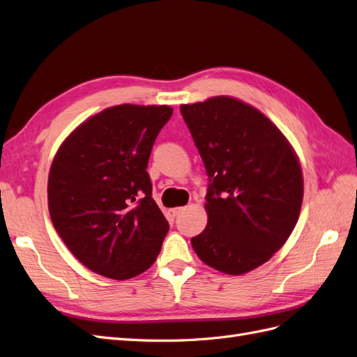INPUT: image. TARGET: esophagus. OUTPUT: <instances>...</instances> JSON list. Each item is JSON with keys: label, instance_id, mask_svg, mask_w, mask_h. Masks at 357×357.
I'll return each mask as SVG.
<instances>
[{"label": "esophagus", "instance_id": "1", "mask_svg": "<svg viewBox=\"0 0 357 357\" xmlns=\"http://www.w3.org/2000/svg\"><path fill=\"white\" fill-rule=\"evenodd\" d=\"M182 211H184V208H175V209H172L170 211V213H172V217H176L178 213H181Z\"/></svg>", "mask_w": 357, "mask_h": 357}]
</instances>
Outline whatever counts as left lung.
<instances>
[{
  "label": "left lung",
  "instance_id": "8db88e82",
  "mask_svg": "<svg viewBox=\"0 0 357 357\" xmlns=\"http://www.w3.org/2000/svg\"><path fill=\"white\" fill-rule=\"evenodd\" d=\"M208 173V224L191 245L202 261L242 275L268 261L296 226L303 179L281 131L230 97L182 105Z\"/></svg>",
  "mask_w": 357,
  "mask_h": 357
}]
</instances>
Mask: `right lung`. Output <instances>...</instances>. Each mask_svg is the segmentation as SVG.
Listing matches in <instances>:
<instances>
[{
    "label": "right lung",
    "instance_id": "right-lung-1",
    "mask_svg": "<svg viewBox=\"0 0 357 357\" xmlns=\"http://www.w3.org/2000/svg\"><path fill=\"white\" fill-rule=\"evenodd\" d=\"M169 106L121 105L79 126L54 158L47 202L54 227L88 269L128 280L155 261L169 222L146 172Z\"/></svg>",
    "mask_w": 357,
    "mask_h": 357
}]
</instances>
